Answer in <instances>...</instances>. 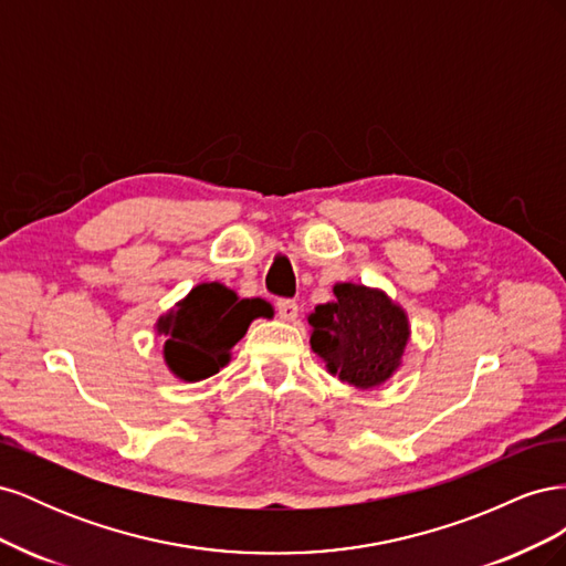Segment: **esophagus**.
I'll return each mask as SVG.
<instances>
[{"mask_svg":"<svg viewBox=\"0 0 566 566\" xmlns=\"http://www.w3.org/2000/svg\"><path fill=\"white\" fill-rule=\"evenodd\" d=\"M276 310H279V316L283 321H295L297 314H300V306L295 300H279L276 302Z\"/></svg>","mask_w":566,"mask_h":566,"instance_id":"obj_1","label":"esophagus"}]
</instances>
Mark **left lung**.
I'll return each instance as SVG.
<instances>
[{
    "mask_svg": "<svg viewBox=\"0 0 566 566\" xmlns=\"http://www.w3.org/2000/svg\"><path fill=\"white\" fill-rule=\"evenodd\" d=\"M333 293L335 302L310 314L312 349L331 375L356 389L387 382L410 337L406 312L378 287L337 283Z\"/></svg>",
    "mask_w": 566,
    "mask_h": 566,
    "instance_id": "obj_1",
    "label": "left lung"
}]
</instances>
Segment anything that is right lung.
Returning <instances> with one entry per match:
<instances>
[{"label": "right lung", "mask_w": 566, "mask_h": 566, "mask_svg": "<svg viewBox=\"0 0 566 566\" xmlns=\"http://www.w3.org/2000/svg\"><path fill=\"white\" fill-rule=\"evenodd\" d=\"M271 316V304L241 300L221 283H200L156 323L165 335V364L184 382H198L231 361V349L250 323Z\"/></svg>", "instance_id": "add662e5"}]
</instances>
